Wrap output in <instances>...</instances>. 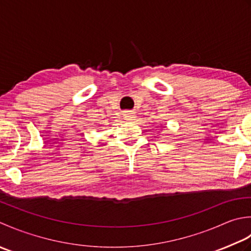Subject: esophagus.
<instances>
[{
  "label": "esophagus",
  "mask_w": 251,
  "mask_h": 251,
  "mask_svg": "<svg viewBox=\"0 0 251 251\" xmlns=\"http://www.w3.org/2000/svg\"><path fill=\"white\" fill-rule=\"evenodd\" d=\"M124 119L126 121H134L136 119V115L135 112L132 111H126L124 114Z\"/></svg>",
  "instance_id": "1"
}]
</instances>
